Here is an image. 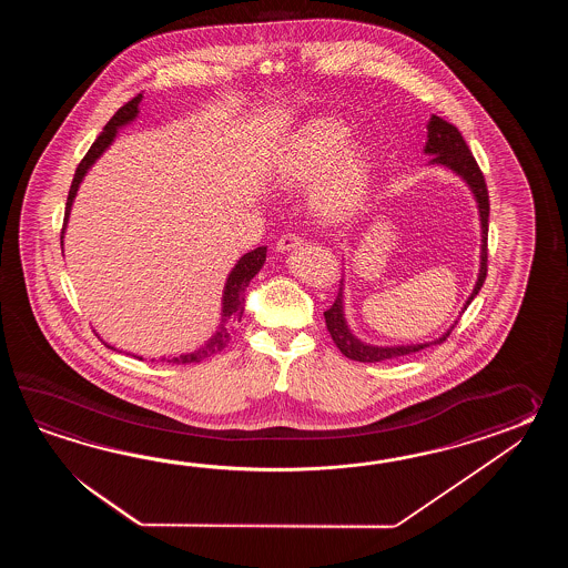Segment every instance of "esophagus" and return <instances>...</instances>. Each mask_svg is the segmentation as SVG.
I'll return each mask as SVG.
<instances>
[{
	"instance_id": "34e87169",
	"label": "esophagus",
	"mask_w": 568,
	"mask_h": 568,
	"mask_svg": "<svg viewBox=\"0 0 568 568\" xmlns=\"http://www.w3.org/2000/svg\"><path fill=\"white\" fill-rule=\"evenodd\" d=\"M302 240L298 235H294V233H288V235H282L278 242H276V250L278 252H290V250H296V247H301Z\"/></svg>"
}]
</instances>
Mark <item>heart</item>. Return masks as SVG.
Instances as JSON below:
<instances>
[{
    "mask_svg": "<svg viewBox=\"0 0 568 568\" xmlns=\"http://www.w3.org/2000/svg\"><path fill=\"white\" fill-rule=\"evenodd\" d=\"M351 128L335 118H311L290 132L270 158L267 172L282 189H311V206L326 221H345L362 209L374 156L363 140H349Z\"/></svg>",
    "mask_w": 568,
    "mask_h": 568,
    "instance_id": "heart-1",
    "label": "heart"
}]
</instances>
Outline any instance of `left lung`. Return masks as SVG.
Returning a JSON list of instances; mask_svg holds the SVG:
<instances>
[{
  "label": "left lung",
  "mask_w": 568,
  "mask_h": 568,
  "mask_svg": "<svg viewBox=\"0 0 568 568\" xmlns=\"http://www.w3.org/2000/svg\"><path fill=\"white\" fill-rule=\"evenodd\" d=\"M424 154L430 156V166H443L450 170L453 174H457L460 181L465 182L471 191L473 199L477 203V213H479V225H481V250H479V272L477 280L473 286L471 294L467 296V301L463 304L460 313L467 311V306L471 304L473 298L479 294L485 276H487V219H489V196H487V186L483 179L481 170L477 166L475 158L469 152V145L465 144L459 130L440 120L436 115H430V120L426 123V144H424ZM345 278L341 280V288H338L337 301L325 313L326 328L331 333V337L335 341L341 353L345 357H349L353 362L375 363L386 362V359H396L402 355H410L416 351L440 345L445 338L450 335V331L457 325V321H453V325L447 331L436 337L435 341H424V343H410V345H372L365 343L351 331L347 316H345ZM459 313V316H460Z\"/></svg>",
  "instance_id": "obj_1"
}]
</instances>
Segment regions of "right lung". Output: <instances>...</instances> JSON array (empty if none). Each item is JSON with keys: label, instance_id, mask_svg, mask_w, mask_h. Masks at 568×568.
Returning <instances> with one entry per match:
<instances>
[{"label": "right lung", "instance_id": "right-lung-1", "mask_svg": "<svg viewBox=\"0 0 568 568\" xmlns=\"http://www.w3.org/2000/svg\"><path fill=\"white\" fill-rule=\"evenodd\" d=\"M140 101L142 95L133 97L130 103H125L123 108L108 121V125L103 128V132L99 133L93 145L89 148L87 156L81 160L79 169L74 172L73 184H71V191H69V199H67V211H64V227H62L61 245H64V231L69 225V217H71V211H73L74 199L79 193V186L81 182L85 181L87 172L93 169L99 158L103 156L109 150V145L115 142L118 132L121 128L130 125L132 121L138 120L140 115ZM266 245H260L252 252L242 255L237 260V264L231 267L227 280H225V286H223V296H221V318H219V326L215 328V333L211 337L206 338L203 345H199L194 351H186L181 355H170V357H160V362L172 363V365H181V363H193L203 362L206 357L215 355L221 349H225V345L230 343L231 335L235 331V326L242 323L243 311H245V288L250 286V282L254 280L255 274L264 267L266 264ZM99 337V335H97ZM103 341V338H101ZM105 343V341H103ZM109 349H115L113 345L105 343ZM118 351V349H115ZM138 359H144L142 355H133ZM154 362V359H152Z\"/></svg>", "mask_w": 568, "mask_h": 568}]
</instances>
